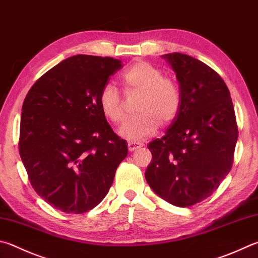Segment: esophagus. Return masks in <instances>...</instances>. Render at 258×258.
Listing matches in <instances>:
<instances>
[{"mask_svg": "<svg viewBox=\"0 0 258 258\" xmlns=\"http://www.w3.org/2000/svg\"><path fill=\"white\" fill-rule=\"evenodd\" d=\"M127 145H128V150H130L131 152H132V151H135V150H138L139 148H141V147H142V145L140 144V143H138V142H132V141L128 142V143H127Z\"/></svg>", "mask_w": 258, "mask_h": 258, "instance_id": "esophagus-1", "label": "esophagus"}]
</instances>
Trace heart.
Wrapping results in <instances>:
<instances>
[{
	"instance_id": "heart-1",
	"label": "heart",
	"mask_w": 258,
	"mask_h": 258,
	"mask_svg": "<svg viewBox=\"0 0 258 258\" xmlns=\"http://www.w3.org/2000/svg\"><path fill=\"white\" fill-rule=\"evenodd\" d=\"M119 80L126 95L140 93L139 114L125 120L119 130L123 137L133 141L151 137L163 124H169L179 113L181 93L174 79L163 77L160 69L145 60H138L120 73ZM99 107L114 124L124 119V101L113 84H106L98 98Z\"/></svg>"
}]
</instances>
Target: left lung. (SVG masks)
I'll return each instance as SVG.
<instances>
[{
    "label": "left lung",
    "instance_id": "obj_1",
    "mask_svg": "<svg viewBox=\"0 0 258 258\" xmlns=\"http://www.w3.org/2000/svg\"><path fill=\"white\" fill-rule=\"evenodd\" d=\"M181 93L179 113L161 139L150 142L145 179L154 193L179 208L213 194L231 170L238 126L222 78L201 60L166 54Z\"/></svg>",
    "mask_w": 258,
    "mask_h": 258
}]
</instances>
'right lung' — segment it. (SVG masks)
I'll list each match as a JSON object with an SVG mask.
<instances>
[{
	"label": "right lung",
	"mask_w": 258,
	"mask_h": 258,
	"mask_svg": "<svg viewBox=\"0 0 258 258\" xmlns=\"http://www.w3.org/2000/svg\"><path fill=\"white\" fill-rule=\"evenodd\" d=\"M119 69V59L76 55L27 93L19 152L32 188L56 210L80 214L97 207L127 156L126 141L114 133L98 102Z\"/></svg>",
	"instance_id": "add662e5"
}]
</instances>
